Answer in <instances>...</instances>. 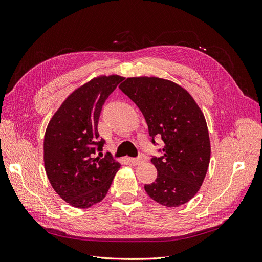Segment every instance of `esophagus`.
<instances>
[{
    "instance_id": "obj_1",
    "label": "esophagus",
    "mask_w": 262,
    "mask_h": 262,
    "mask_svg": "<svg viewBox=\"0 0 262 262\" xmlns=\"http://www.w3.org/2000/svg\"><path fill=\"white\" fill-rule=\"evenodd\" d=\"M145 161H146V156L144 154H140L138 157L130 158V163L133 164V165H139V164H142Z\"/></svg>"
}]
</instances>
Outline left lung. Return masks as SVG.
Here are the masks:
<instances>
[{
  "mask_svg": "<svg viewBox=\"0 0 262 262\" xmlns=\"http://www.w3.org/2000/svg\"><path fill=\"white\" fill-rule=\"evenodd\" d=\"M119 89L143 114L152 143L155 137L165 143L163 155L150 160L157 178L144 186L146 193L168 208L187 203L199 191L211 156L201 109L185 89L160 77H129Z\"/></svg>",
  "mask_w": 262,
  "mask_h": 262,
  "instance_id": "left-lung-1",
  "label": "left lung"
}]
</instances>
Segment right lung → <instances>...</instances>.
Here are the masks:
<instances>
[{"instance_id":"obj_1","label":"right lung","mask_w":262,"mask_h":262,"mask_svg":"<svg viewBox=\"0 0 262 262\" xmlns=\"http://www.w3.org/2000/svg\"><path fill=\"white\" fill-rule=\"evenodd\" d=\"M119 75H101L78 87L62 102L47 126L43 140L46 173L54 191L77 209L106 196L120 164L109 153L97 130L102 105L118 84Z\"/></svg>"}]
</instances>
